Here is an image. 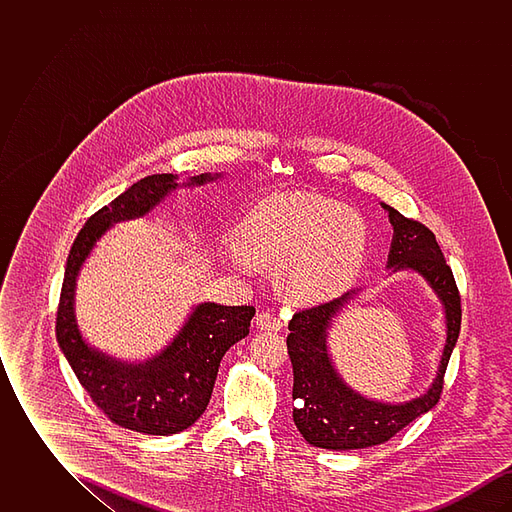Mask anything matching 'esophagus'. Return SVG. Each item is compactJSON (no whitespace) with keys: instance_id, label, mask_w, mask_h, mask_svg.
I'll return each mask as SVG.
<instances>
[{"instance_id":"esophagus-1","label":"esophagus","mask_w":512,"mask_h":512,"mask_svg":"<svg viewBox=\"0 0 512 512\" xmlns=\"http://www.w3.org/2000/svg\"><path fill=\"white\" fill-rule=\"evenodd\" d=\"M257 326L261 328V330H280L282 328V320L278 315H274L272 311H261L259 315H257Z\"/></svg>"}]
</instances>
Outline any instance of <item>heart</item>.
I'll return each instance as SVG.
<instances>
[{"label": "heart", "instance_id": "b5f03b06", "mask_svg": "<svg viewBox=\"0 0 512 512\" xmlns=\"http://www.w3.org/2000/svg\"><path fill=\"white\" fill-rule=\"evenodd\" d=\"M236 247L253 267H276L278 286L293 303H320L355 280L365 259V222L326 195L274 194L245 217Z\"/></svg>", "mask_w": 512, "mask_h": 512}]
</instances>
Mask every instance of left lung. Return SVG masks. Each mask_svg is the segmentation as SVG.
I'll use <instances>...</instances> for the list:
<instances>
[{
  "instance_id": "1",
  "label": "left lung",
  "mask_w": 512,
  "mask_h": 512,
  "mask_svg": "<svg viewBox=\"0 0 512 512\" xmlns=\"http://www.w3.org/2000/svg\"><path fill=\"white\" fill-rule=\"evenodd\" d=\"M393 226L388 267L411 268L422 274L445 307L447 340L439 361L438 376L424 395L403 405L365 399L341 382L330 363L326 334L332 318L355 292L343 293L326 303L301 309L290 320L288 353L293 365V422L311 445L322 449H365L380 445L409 426L414 418L436 407L443 390V376L461 332V295L453 270L445 263L436 236L418 220L407 219L390 205Z\"/></svg>"
}]
</instances>
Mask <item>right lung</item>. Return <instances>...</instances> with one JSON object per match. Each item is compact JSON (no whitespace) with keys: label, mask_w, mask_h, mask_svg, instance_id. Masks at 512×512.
Here are the masks:
<instances>
[{"label":"right lung","mask_w":512,"mask_h":512,"mask_svg":"<svg viewBox=\"0 0 512 512\" xmlns=\"http://www.w3.org/2000/svg\"><path fill=\"white\" fill-rule=\"evenodd\" d=\"M215 178L199 174L188 186H201ZM176 186L172 174L146 176L88 219L71 247L55 318L59 347L99 411L121 428L149 436L178 434L205 413L220 359L249 334L255 315L249 305L201 303L167 349L142 365L113 361L82 340L73 307L76 274L82 263L109 226L144 217Z\"/></svg>","instance_id":"right-lung-1"}]
</instances>
